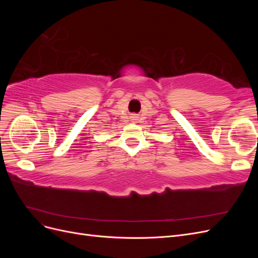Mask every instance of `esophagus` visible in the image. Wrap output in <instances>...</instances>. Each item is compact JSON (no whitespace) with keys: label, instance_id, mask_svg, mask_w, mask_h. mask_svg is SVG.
Instances as JSON below:
<instances>
[{"label":"esophagus","instance_id":"34e87169","mask_svg":"<svg viewBox=\"0 0 258 258\" xmlns=\"http://www.w3.org/2000/svg\"><path fill=\"white\" fill-rule=\"evenodd\" d=\"M137 118H138V116H137V115H135V114L130 116V119H131V120H134V121H135V120H137Z\"/></svg>","mask_w":258,"mask_h":258}]
</instances>
